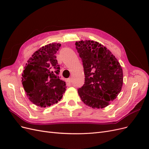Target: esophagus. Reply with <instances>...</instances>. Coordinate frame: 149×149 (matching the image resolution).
<instances>
[{"mask_svg":"<svg viewBox=\"0 0 149 149\" xmlns=\"http://www.w3.org/2000/svg\"><path fill=\"white\" fill-rule=\"evenodd\" d=\"M67 81H68V82L71 83V82H72V78H68V79H67Z\"/></svg>","mask_w":149,"mask_h":149,"instance_id":"1","label":"esophagus"}]
</instances>
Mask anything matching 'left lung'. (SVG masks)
I'll use <instances>...</instances> for the list:
<instances>
[{
    "label": "left lung",
    "instance_id": "left-lung-1",
    "mask_svg": "<svg viewBox=\"0 0 149 149\" xmlns=\"http://www.w3.org/2000/svg\"><path fill=\"white\" fill-rule=\"evenodd\" d=\"M81 58L84 84L78 89L82 101L92 108H104L117 97L123 84L122 67L112 53L97 42H76Z\"/></svg>",
    "mask_w": 149,
    "mask_h": 149
}]
</instances>
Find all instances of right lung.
Masks as SVG:
<instances>
[{
	"mask_svg": "<svg viewBox=\"0 0 149 149\" xmlns=\"http://www.w3.org/2000/svg\"><path fill=\"white\" fill-rule=\"evenodd\" d=\"M61 44L49 43L36 51L27 61L22 74V84L30 101L46 107L61 100L66 83L60 79L56 53Z\"/></svg>",
	"mask_w": 149,
	"mask_h": 149,
	"instance_id": "add662e5",
	"label": "right lung"
}]
</instances>
